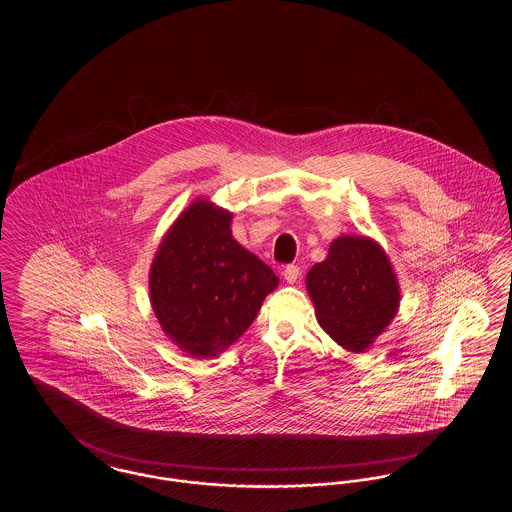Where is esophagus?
I'll list each match as a JSON object with an SVG mask.
<instances>
[{
  "label": "esophagus",
  "mask_w": 512,
  "mask_h": 512,
  "mask_svg": "<svg viewBox=\"0 0 512 512\" xmlns=\"http://www.w3.org/2000/svg\"><path fill=\"white\" fill-rule=\"evenodd\" d=\"M284 280L288 282V284H295L297 282V278H299V274H301V270L297 265H290V267L284 268Z\"/></svg>",
  "instance_id": "esophagus-1"
}]
</instances>
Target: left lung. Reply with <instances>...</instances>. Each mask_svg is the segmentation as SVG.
<instances>
[{
	"label": "left lung",
	"mask_w": 512,
	"mask_h": 512,
	"mask_svg": "<svg viewBox=\"0 0 512 512\" xmlns=\"http://www.w3.org/2000/svg\"><path fill=\"white\" fill-rule=\"evenodd\" d=\"M305 286L320 328L347 351L365 353L399 311V282L384 247L368 236L336 238Z\"/></svg>",
	"instance_id": "1"
}]
</instances>
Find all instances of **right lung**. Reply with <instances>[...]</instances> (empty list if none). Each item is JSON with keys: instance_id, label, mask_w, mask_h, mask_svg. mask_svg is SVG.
<instances>
[{"instance_id": "add662e5", "label": "right lung", "mask_w": 512, "mask_h": 512, "mask_svg": "<svg viewBox=\"0 0 512 512\" xmlns=\"http://www.w3.org/2000/svg\"><path fill=\"white\" fill-rule=\"evenodd\" d=\"M234 213L205 197L172 222L149 268V301L167 338L194 359L238 340L278 276L232 238Z\"/></svg>"}]
</instances>
